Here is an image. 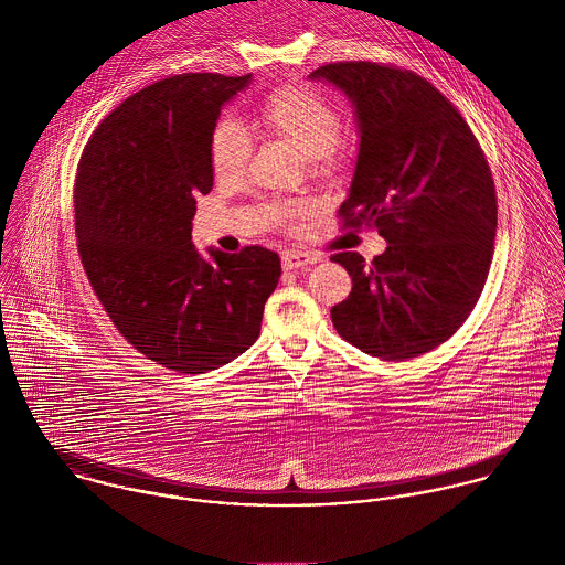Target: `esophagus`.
I'll list each match as a JSON object with an SVG mask.
<instances>
[{
	"mask_svg": "<svg viewBox=\"0 0 565 565\" xmlns=\"http://www.w3.org/2000/svg\"><path fill=\"white\" fill-rule=\"evenodd\" d=\"M322 256L309 254V252H285L282 254V267L285 269H307L309 265H316Z\"/></svg>",
	"mask_w": 565,
	"mask_h": 565,
	"instance_id": "34e87169",
	"label": "esophagus"
}]
</instances>
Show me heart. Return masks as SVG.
Wrapping results in <instances>:
<instances>
[{"mask_svg": "<svg viewBox=\"0 0 565 565\" xmlns=\"http://www.w3.org/2000/svg\"><path fill=\"white\" fill-rule=\"evenodd\" d=\"M267 132L302 150L316 169H334L350 152L348 135L339 130L337 106L320 88L302 82H287L271 88L258 104ZM209 164L220 180L243 173L252 154V137L233 117L215 121L209 135ZM302 206H278L276 215L296 217Z\"/></svg>", "mask_w": 565, "mask_h": 565, "instance_id": "heart-1", "label": "heart"}]
</instances>
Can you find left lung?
Listing matches in <instances>:
<instances>
[{
  "label": "left lung",
  "mask_w": 565,
  "mask_h": 565,
  "mask_svg": "<svg viewBox=\"0 0 565 565\" xmlns=\"http://www.w3.org/2000/svg\"><path fill=\"white\" fill-rule=\"evenodd\" d=\"M354 104L361 143L341 228H376L387 249L330 260L352 276L337 332L383 361L419 356L468 320L493 256L498 202L483 148L457 106L408 70L348 61L311 74Z\"/></svg>",
  "instance_id": "1"
}]
</instances>
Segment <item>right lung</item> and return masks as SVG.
Instances as JSON below:
<instances>
[{"mask_svg":"<svg viewBox=\"0 0 565 565\" xmlns=\"http://www.w3.org/2000/svg\"><path fill=\"white\" fill-rule=\"evenodd\" d=\"M252 81L178 74L121 102L82 150L74 206L84 274L119 334L178 374H204L258 337L280 258L260 245L204 260L195 198L213 189L209 135Z\"/></svg>","mask_w":565,"mask_h":565,"instance_id":"add662e5","label":"right lung"}]
</instances>
